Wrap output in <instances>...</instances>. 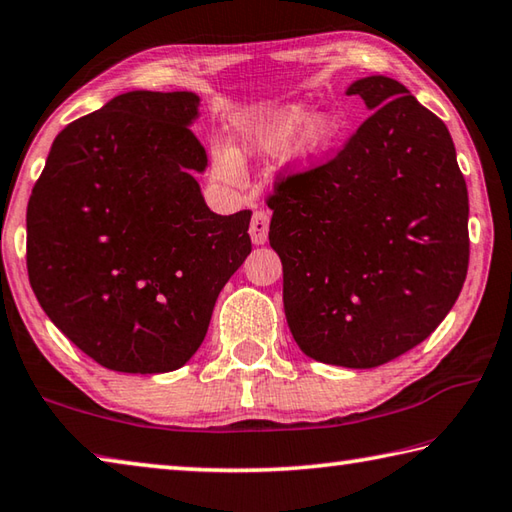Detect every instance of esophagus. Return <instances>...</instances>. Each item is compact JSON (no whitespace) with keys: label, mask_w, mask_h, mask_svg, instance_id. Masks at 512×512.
<instances>
[{"label":"esophagus","mask_w":512,"mask_h":512,"mask_svg":"<svg viewBox=\"0 0 512 512\" xmlns=\"http://www.w3.org/2000/svg\"><path fill=\"white\" fill-rule=\"evenodd\" d=\"M267 233H270V213L256 211L251 215V224H249L251 242H254V245H265Z\"/></svg>","instance_id":"esophagus-1"}]
</instances>
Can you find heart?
Wrapping results in <instances>:
<instances>
[{
	"mask_svg": "<svg viewBox=\"0 0 512 512\" xmlns=\"http://www.w3.org/2000/svg\"><path fill=\"white\" fill-rule=\"evenodd\" d=\"M236 134L240 146L215 155V173L224 182H236L240 177L238 161L242 152L281 155L292 148L299 157L317 155L335 139L337 123L330 116H315L308 121V110L301 105L249 107L238 114Z\"/></svg>",
	"mask_w": 512,
	"mask_h": 512,
	"instance_id": "obj_1",
	"label": "heart"
}]
</instances>
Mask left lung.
<instances>
[{
    "mask_svg": "<svg viewBox=\"0 0 512 512\" xmlns=\"http://www.w3.org/2000/svg\"><path fill=\"white\" fill-rule=\"evenodd\" d=\"M373 114L326 164L274 184L270 245L308 357L346 369L396 360L434 333L470 261L468 186L445 123L409 89H346Z\"/></svg>",
    "mask_w": 512,
    "mask_h": 512,
    "instance_id": "obj_1",
    "label": "left lung"
}]
</instances>
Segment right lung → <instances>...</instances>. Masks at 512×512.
<instances>
[{"label": "right lung", "instance_id": "obj_1", "mask_svg": "<svg viewBox=\"0 0 512 512\" xmlns=\"http://www.w3.org/2000/svg\"><path fill=\"white\" fill-rule=\"evenodd\" d=\"M200 96L128 92L53 141L26 209L42 310L105 369L168 373L204 342L215 299L251 251V211L218 215L195 175Z\"/></svg>", "mask_w": 512, "mask_h": 512}]
</instances>
